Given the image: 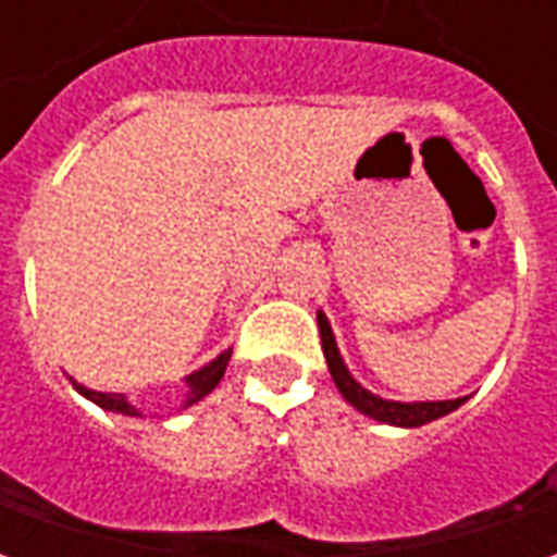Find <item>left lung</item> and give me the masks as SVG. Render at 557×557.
I'll return each mask as SVG.
<instances>
[{
    "mask_svg": "<svg viewBox=\"0 0 557 557\" xmlns=\"http://www.w3.org/2000/svg\"><path fill=\"white\" fill-rule=\"evenodd\" d=\"M319 334H322V351H325L327 370H331V379L334 385L339 387V394L346 403H351L355 409L367 414V418L382 420V423H391V426H423L430 420H438L444 414H450L454 409H459L466 397L459 399H442V403H394V399H382L370 394L367 387H361L351 373L346 370V363L339 358L337 339L331 334V325H327L325 313H319Z\"/></svg>",
    "mask_w": 557,
    "mask_h": 557,
    "instance_id": "left-lung-1",
    "label": "left lung"
}]
</instances>
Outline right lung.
<instances>
[{
    "instance_id": "right-lung-1",
    "label": "right lung",
    "mask_w": 557,
    "mask_h": 557,
    "mask_svg": "<svg viewBox=\"0 0 557 557\" xmlns=\"http://www.w3.org/2000/svg\"><path fill=\"white\" fill-rule=\"evenodd\" d=\"M230 351H223V355H218L214 361L208 363V367H202V370H196L194 375H187V403L184 406H194V403H199V399L206 397V394H211L214 387H218V382L223 379V373H226V363H230ZM83 394L86 399H91L95 406H101V409L107 411H119V414H131V418H143V411L134 409L131 403H127L125 394H101V391H89V387L83 385H74Z\"/></svg>"
}]
</instances>
